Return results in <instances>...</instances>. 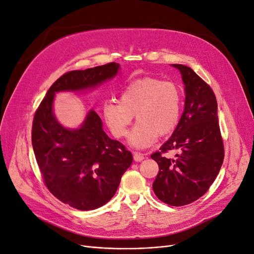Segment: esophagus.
Listing matches in <instances>:
<instances>
[{
    "label": "esophagus",
    "mask_w": 254,
    "mask_h": 254,
    "mask_svg": "<svg viewBox=\"0 0 254 254\" xmlns=\"http://www.w3.org/2000/svg\"><path fill=\"white\" fill-rule=\"evenodd\" d=\"M145 158V155L144 153H141V152H133V160L135 161V162H141V161H143Z\"/></svg>",
    "instance_id": "esophagus-1"
}]
</instances>
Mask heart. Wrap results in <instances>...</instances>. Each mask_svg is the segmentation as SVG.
<instances>
[{
    "instance_id": "heart-1",
    "label": "heart",
    "mask_w": 254,
    "mask_h": 254,
    "mask_svg": "<svg viewBox=\"0 0 254 254\" xmlns=\"http://www.w3.org/2000/svg\"><path fill=\"white\" fill-rule=\"evenodd\" d=\"M103 114L112 134L123 137L127 133L133 115L139 120L128 136L135 148L149 147L158 133L172 132L181 114V93L171 81L144 77L130 82L123 90L120 102L107 101Z\"/></svg>"
}]
</instances>
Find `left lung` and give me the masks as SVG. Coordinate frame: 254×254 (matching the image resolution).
<instances>
[{
  "instance_id": "8db88e82",
  "label": "left lung",
  "mask_w": 254,
  "mask_h": 254,
  "mask_svg": "<svg viewBox=\"0 0 254 254\" xmlns=\"http://www.w3.org/2000/svg\"><path fill=\"white\" fill-rule=\"evenodd\" d=\"M173 65L182 75L186 104L171 139L151 155L159 165L152 189L161 201L181 206L196 201L210 189L224 162L225 148L213 90L190 67ZM170 150H179L176 158L164 157Z\"/></svg>"
}]
</instances>
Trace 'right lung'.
I'll return each instance as SVG.
<instances>
[{
  "label": "right lung",
  "instance_id": "1",
  "mask_svg": "<svg viewBox=\"0 0 254 254\" xmlns=\"http://www.w3.org/2000/svg\"><path fill=\"white\" fill-rule=\"evenodd\" d=\"M120 64L75 70L54 82L35 112L32 143L45 187L60 201L77 210L108 202L132 163L131 152L111 140L98 114L91 110L78 129L61 126L53 113L56 92L94 88L117 75Z\"/></svg>",
  "mask_w": 254,
  "mask_h": 254
}]
</instances>
